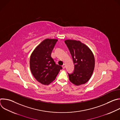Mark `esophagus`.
<instances>
[{
	"label": "esophagus",
	"instance_id": "obj_1",
	"mask_svg": "<svg viewBox=\"0 0 120 120\" xmlns=\"http://www.w3.org/2000/svg\"><path fill=\"white\" fill-rule=\"evenodd\" d=\"M62 67H63V69H64L65 67V64H64L62 65Z\"/></svg>",
	"mask_w": 120,
	"mask_h": 120
}]
</instances>
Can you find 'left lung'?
Instances as JSON below:
<instances>
[{"instance_id":"1","label":"left lung","mask_w":120,"mask_h":120,"mask_svg":"<svg viewBox=\"0 0 120 120\" xmlns=\"http://www.w3.org/2000/svg\"><path fill=\"white\" fill-rule=\"evenodd\" d=\"M72 56L75 69L68 74L70 81L76 85L87 82L90 79L94 68L95 60L90 49L80 41H64Z\"/></svg>"}]
</instances>
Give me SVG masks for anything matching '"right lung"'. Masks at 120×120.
<instances>
[{
	"instance_id": "obj_1",
	"label": "right lung",
	"mask_w": 120,
	"mask_h": 120,
	"mask_svg": "<svg viewBox=\"0 0 120 120\" xmlns=\"http://www.w3.org/2000/svg\"><path fill=\"white\" fill-rule=\"evenodd\" d=\"M58 41L56 39H45L31 55L30 68L36 79L44 85H48L55 80L62 67L56 64L51 57V53Z\"/></svg>"
}]
</instances>
